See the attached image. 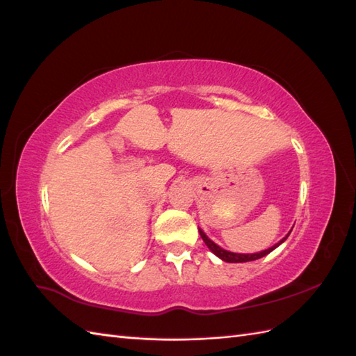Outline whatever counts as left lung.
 Returning a JSON list of instances; mask_svg holds the SVG:
<instances>
[{
  "label": "left lung",
  "instance_id": "obj_1",
  "mask_svg": "<svg viewBox=\"0 0 356 356\" xmlns=\"http://www.w3.org/2000/svg\"><path fill=\"white\" fill-rule=\"evenodd\" d=\"M291 231H292V229H291ZM291 231H289V234H291ZM199 232H200V237L203 238V241H205V245L209 248V251H213V252L218 257V259H222L223 261H228V263H245V261H254V260H259V259H261V257L268 255L269 252L274 251V249H275L277 246L282 245L283 241L287 238V236H289V234H287V236H286L283 240H280L277 245H274V246L269 248V249H264V251H261V252H255V254H236V252L225 251V249H222L220 246L216 245L213 240L207 237V234L203 232L202 229H199Z\"/></svg>",
  "mask_w": 356,
  "mask_h": 356
}]
</instances>
